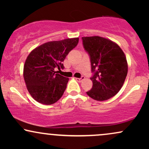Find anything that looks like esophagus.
Returning a JSON list of instances; mask_svg holds the SVG:
<instances>
[{
	"label": "esophagus",
	"mask_w": 149,
	"mask_h": 149,
	"mask_svg": "<svg viewBox=\"0 0 149 149\" xmlns=\"http://www.w3.org/2000/svg\"><path fill=\"white\" fill-rule=\"evenodd\" d=\"M84 79H85V77H84V76H81V77H80V78H76V80L77 81H78V82H81L82 80H84Z\"/></svg>",
	"instance_id": "obj_1"
}]
</instances>
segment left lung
<instances>
[{"instance_id":"8db88e82","label":"left lung","mask_w":149,"mask_h":149,"mask_svg":"<svg viewBox=\"0 0 149 149\" xmlns=\"http://www.w3.org/2000/svg\"><path fill=\"white\" fill-rule=\"evenodd\" d=\"M82 40L92 73L93 85L87 95L97 101L109 100L120 91L127 76L125 55L117 44L104 38L83 37Z\"/></svg>"}]
</instances>
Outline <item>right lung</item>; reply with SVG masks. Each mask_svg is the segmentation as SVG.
Masks as SVG:
<instances>
[{"instance_id":"1","label":"right lung","mask_w":149,"mask_h":149,"mask_svg":"<svg viewBox=\"0 0 149 149\" xmlns=\"http://www.w3.org/2000/svg\"><path fill=\"white\" fill-rule=\"evenodd\" d=\"M78 38L51 41L31 51L24 66V78L30 95L36 102L49 105L57 102L66 88L69 78L58 73L63 61L78 45Z\"/></svg>"}]
</instances>
